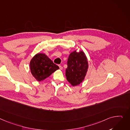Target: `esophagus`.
I'll return each mask as SVG.
<instances>
[{"mask_svg": "<svg viewBox=\"0 0 130 130\" xmlns=\"http://www.w3.org/2000/svg\"><path fill=\"white\" fill-rule=\"evenodd\" d=\"M59 69L60 70H63V67H62L60 65H59Z\"/></svg>", "mask_w": 130, "mask_h": 130, "instance_id": "obj_1", "label": "esophagus"}]
</instances>
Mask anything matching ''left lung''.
I'll list each match as a JSON object with an SVG mask.
<instances>
[{
  "label": "left lung",
  "mask_w": 130,
  "mask_h": 130,
  "mask_svg": "<svg viewBox=\"0 0 130 130\" xmlns=\"http://www.w3.org/2000/svg\"><path fill=\"white\" fill-rule=\"evenodd\" d=\"M88 61L84 52L73 51L68 57L66 70V79L73 86L81 84L87 74Z\"/></svg>",
  "instance_id": "obj_1"
}]
</instances>
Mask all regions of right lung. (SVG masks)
<instances>
[{
    "instance_id": "1",
    "label": "right lung",
    "mask_w": 130,
    "mask_h": 130,
    "mask_svg": "<svg viewBox=\"0 0 130 130\" xmlns=\"http://www.w3.org/2000/svg\"><path fill=\"white\" fill-rule=\"evenodd\" d=\"M30 68L33 77L41 82L58 70L59 67L45 54L38 53L31 59Z\"/></svg>"
}]
</instances>
